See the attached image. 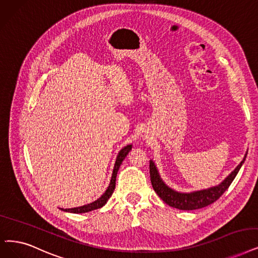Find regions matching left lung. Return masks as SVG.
I'll return each instance as SVG.
<instances>
[{
	"label": "left lung",
	"mask_w": 258,
	"mask_h": 258,
	"mask_svg": "<svg viewBox=\"0 0 258 258\" xmlns=\"http://www.w3.org/2000/svg\"><path fill=\"white\" fill-rule=\"evenodd\" d=\"M245 157L246 154L238 166L231 172V174H229L228 178H225V180L221 182L219 185H217V186L209 188V189L189 192V194H182L169 188L167 185L161 180L156 165H154L152 161H150L149 171H150L151 185L154 191L158 194L159 197L165 203L168 204L169 207L183 210V211H192V210L202 209L214 203L216 200H218L223 195V192L229 188L231 183L235 179L236 174L238 173L242 163L245 160Z\"/></svg>",
	"instance_id": "1"
}]
</instances>
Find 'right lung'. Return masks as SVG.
Returning a JSON list of instances; mask_svg holds the SVG:
<instances>
[{"mask_svg":"<svg viewBox=\"0 0 258 258\" xmlns=\"http://www.w3.org/2000/svg\"><path fill=\"white\" fill-rule=\"evenodd\" d=\"M132 148V145H128L126 147H123L119 153L118 156L116 158V162H115V165H114V169H113V173H112V178H111V181H110V185L108 189L105 191V194L101 196V197L99 199H97L96 201L92 202L90 204H87V205H84V207H79V208H74V209H64L63 211L66 212H70V213H74V214H80V213H88L90 211H93V210H97V209H100L101 207H104V205L107 203L108 199L111 197L112 194H113V190H114L115 188V181H116V174H117V171H118V168L120 166L121 162L123 161V159H125L127 157L128 152L131 150Z\"/></svg>","mask_w":258,"mask_h":258,"instance_id":"1","label":"right lung"}]
</instances>
